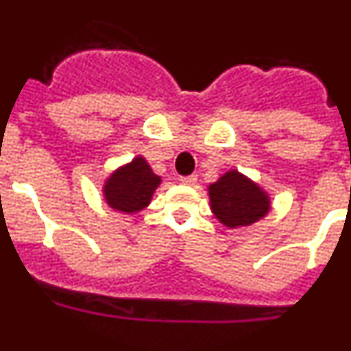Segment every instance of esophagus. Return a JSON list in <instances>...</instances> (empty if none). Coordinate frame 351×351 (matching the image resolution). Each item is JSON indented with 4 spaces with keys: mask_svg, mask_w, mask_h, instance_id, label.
Masks as SVG:
<instances>
[{
    "mask_svg": "<svg viewBox=\"0 0 351 351\" xmlns=\"http://www.w3.org/2000/svg\"><path fill=\"white\" fill-rule=\"evenodd\" d=\"M179 181H181L184 186H195V184H197L198 178H197V176H193V173H191V176H184V178H181V179H179Z\"/></svg>",
    "mask_w": 351,
    "mask_h": 351,
    "instance_id": "34e87169",
    "label": "esophagus"
}]
</instances>
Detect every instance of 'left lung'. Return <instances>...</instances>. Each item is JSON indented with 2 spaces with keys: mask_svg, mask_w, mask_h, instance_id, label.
I'll use <instances>...</instances> for the list:
<instances>
[{
  "mask_svg": "<svg viewBox=\"0 0 351 351\" xmlns=\"http://www.w3.org/2000/svg\"><path fill=\"white\" fill-rule=\"evenodd\" d=\"M213 214L228 228H243L265 218L271 210V197L255 181L239 170H228L209 184Z\"/></svg>",
  "mask_w": 351,
  "mask_h": 351,
  "instance_id": "8db88e82",
  "label": "left lung"
}]
</instances>
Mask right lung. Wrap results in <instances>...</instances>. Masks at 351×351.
<instances>
[{
    "label": "right lung",
    "mask_w": 351,
    "mask_h": 351,
    "mask_svg": "<svg viewBox=\"0 0 351 351\" xmlns=\"http://www.w3.org/2000/svg\"><path fill=\"white\" fill-rule=\"evenodd\" d=\"M160 182L161 178L153 172L145 158L135 156L105 179L104 198L114 210L135 214L151 204Z\"/></svg>",
    "instance_id": "add662e5"
}]
</instances>
